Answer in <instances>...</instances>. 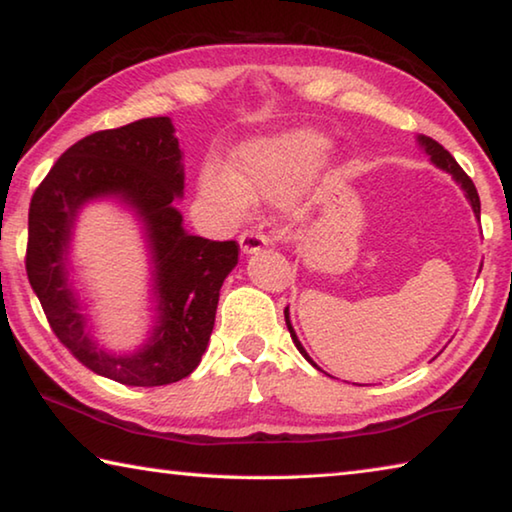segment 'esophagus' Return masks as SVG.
Listing matches in <instances>:
<instances>
[{
    "instance_id": "obj_1",
    "label": "esophagus",
    "mask_w": 512,
    "mask_h": 512,
    "mask_svg": "<svg viewBox=\"0 0 512 512\" xmlns=\"http://www.w3.org/2000/svg\"><path fill=\"white\" fill-rule=\"evenodd\" d=\"M264 246H266L264 235H259V232H253V230L241 232L239 248H241V253H244V255H253V253H257V250H262Z\"/></svg>"
}]
</instances>
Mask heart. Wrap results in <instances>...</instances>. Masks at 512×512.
<instances>
[{"instance_id": "heart-1", "label": "heart", "mask_w": 512, "mask_h": 512, "mask_svg": "<svg viewBox=\"0 0 512 512\" xmlns=\"http://www.w3.org/2000/svg\"><path fill=\"white\" fill-rule=\"evenodd\" d=\"M327 140L314 131H293L275 137H259L241 144L232 155L230 171L205 164L201 171V194L225 214L241 216L250 201H280L296 192L302 178L323 158ZM293 214L307 210L291 205Z\"/></svg>"}]
</instances>
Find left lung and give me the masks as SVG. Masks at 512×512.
Here are the masks:
<instances>
[{
	"label": "left lung",
	"instance_id": "8db88e82",
	"mask_svg": "<svg viewBox=\"0 0 512 512\" xmlns=\"http://www.w3.org/2000/svg\"><path fill=\"white\" fill-rule=\"evenodd\" d=\"M418 144H420V149L429 155L431 158V162L436 164L438 169H443V171H447L449 176H452L458 185H461V189L465 192V198L467 201H470V205H472V210H474V214L479 216L481 214V201H479V194H476V187H474V183L470 180V176H467V173L458 167V162L452 158V153H449L447 149H443V146H440L436 140H431V137H427V135H418ZM284 320H287V327H289V332H291V339H293V343H296V348L300 350V354L302 357H305L311 366L314 368H318L314 361H311V357L307 354V350L302 348V343L298 341V336H296V329H293V325H291V318H289V307L284 309Z\"/></svg>",
	"mask_w": 512,
	"mask_h": 512
}]
</instances>
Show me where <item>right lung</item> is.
<instances>
[{"instance_id": "add662e5", "label": "right lung", "mask_w": 512, "mask_h": 512, "mask_svg": "<svg viewBox=\"0 0 512 512\" xmlns=\"http://www.w3.org/2000/svg\"><path fill=\"white\" fill-rule=\"evenodd\" d=\"M185 167L169 117L99 131L60 155L29 207L27 275L58 341L83 366L126 386H164L192 375L210 343L223 280L237 266L235 241L189 235L176 207ZM117 200L141 221L152 264L154 327L135 351L112 353L93 339L71 280L78 214Z\"/></svg>"}]
</instances>
